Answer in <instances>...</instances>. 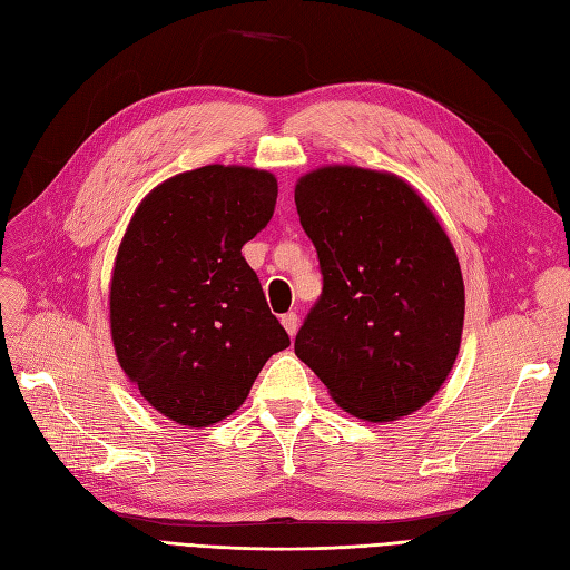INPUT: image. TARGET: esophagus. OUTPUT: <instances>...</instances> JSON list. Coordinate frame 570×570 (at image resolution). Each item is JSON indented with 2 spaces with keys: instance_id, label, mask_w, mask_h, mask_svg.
<instances>
[{
  "instance_id": "34e87169",
  "label": "esophagus",
  "mask_w": 570,
  "mask_h": 570,
  "mask_svg": "<svg viewBox=\"0 0 570 570\" xmlns=\"http://www.w3.org/2000/svg\"><path fill=\"white\" fill-rule=\"evenodd\" d=\"M281 323H283V327L287 331V335H289V337H295L297 327H299L297 314H295V312H287V314H283V316H281Z\"/></svg>"
}]
</instances>
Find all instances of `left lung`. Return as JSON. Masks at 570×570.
<instances>
[{
    "mask_svg": "<svg viewBox=\"0 0 570 570\" xmlns=\"http://www.w3.org/2000/svg\"><path fill=\"white\" fill-rule=\"evenodd\" d=\"M295 204L323 275L295 354L356 419L409 416L459 354L465 304L450 237L404 180L377 170L318 168Z\"/></svg>",
    "mask_w": 570,
    "mask_h": 570,
    "instance_id": "1",
    "label": "left lung"
}]
</instances>
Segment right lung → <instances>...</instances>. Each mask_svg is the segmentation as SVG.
Masks as SVG:
<instances>
[{
    "label": "right lung",
    "mask_w": 570,
    "mask_h": 570,
    "mask_svg": "<svg viewBox=\"0 0 570 570\" xmlns=\"http://www.w3.org/2000/svg\"><path fill=\"white\" fill-rule=\"evenodd\" d=\"M275 199L266 170L214 164L151 189L130 220L111 278V337L120 368L170 421L230 416L289 347L243 256Z\"/></svg>",
    "instance_id": "1"
}]
</instances>
